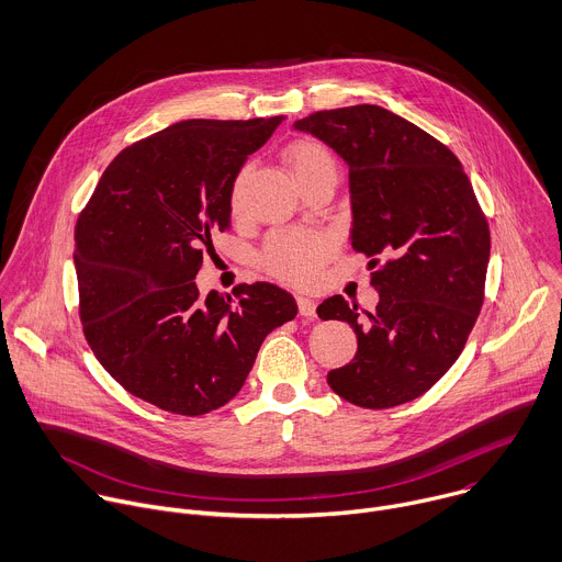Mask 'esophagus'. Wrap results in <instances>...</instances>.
I'll return each mask as SVG.
<instances>
[{
	"mask_svg": "<svg viewBox=\"0 0 562 562\" xmlns=\"http://www.w3.org/2000/svg\"><path fill=\"white\" fill-rule=\"evenodd\" d=\"M296 305H299V314H301V316H305V318H310V321L316 318V303H314V299L299 294V296H296Z\"/></svg>",
	"mask_w": 562,
	"mask_h": 562,
	"instance_id": "obj_1",
	"label": "esophagus"
}]
</instances>
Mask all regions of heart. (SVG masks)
Instances as JSON below:
<instances>
[{"instance_id": "1", "label": "heart", "mask_w": 562, "mask_h": 562, "mask_svg": "<svg viewBox=\"0 0 562 562\" xmlns=\"http://www.w3.org/2000/svg\"><path fill=\"white\" fill-rule=\"evenodd\" d=\"M285 159L299 183L321 172H336L331 153L318 142L303 139L292 144L285 150ZM235 203H237V190H235ZM331 250H334V239L327 233L288 231V233H277L268 239L261 261L266 270L279 277L281 281L303 285L316 279L323 261L331 255Z\"/></svg>"}]
</instances>
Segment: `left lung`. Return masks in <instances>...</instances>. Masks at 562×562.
Returning a JSON list of instances; mask_svg holds the SVG:
<instances>
[{"mask_svg": "<svg viewBox=\"0 0 562 562\" xmlns=\"http://www.w3.org/2000/svg\"><path fill=\"white\" fill-rule=\"evenodd\" d=\"M294 128L348 164L350 239L379 292L363 316L341 294L316 307L359 341L327 385L368 409L414 401L461 357L483 307L490 226L474 188L450 148L381 105L318 110Z\"/></svg>", "mask_w": 562, "mask_h": 562, "instance_id": "left-lung-1", "label": "left lung"}]
</instances>
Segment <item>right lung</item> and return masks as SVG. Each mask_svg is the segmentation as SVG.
Returning <instances> with one entry per match:
<instances>
[{
  "label": "right lung",
  "mask_w": 562,
  "mask_h": 562,
  "mask_svg": "<svg viewBox=\"0 0 562 562\" xmlns=\"http://www.w3.org/2000/svg\"><path fill=\"white\" fill-rule=\"evenodd\" d=\"M285 117L188 120L124 148L75 228L83 336L103 370L159 409L199 416L244 387L266 336L296 316L279 285L199 294L235 179Z\"/></svg>",
  "instance_id": "obj_1"
}]
</instances>
